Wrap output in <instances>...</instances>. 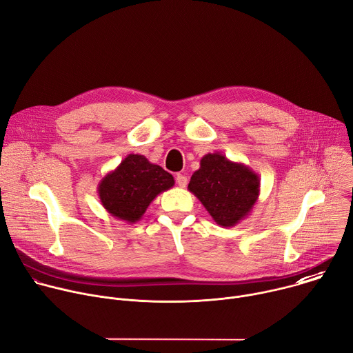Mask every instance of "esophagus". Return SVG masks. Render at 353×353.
I'll return each mask as SVG.
<instances>
[{
  "label": "esophagus",
  "mask_w": 353,
  "mask_h": 353,
  "mask_svg": "<svg viewBox=\"0 0 353 353\" xmlns=\"http://www.w3.org/2000/svg\"><path fill=\"white\" fill-rule=\"evenodd\" d=\"M176 183H177L180 187H185L187 183H188V179H187V176L179 173V174L176 176Z\"/></svg>",
  "instance_id": "1"
}]
</instances>
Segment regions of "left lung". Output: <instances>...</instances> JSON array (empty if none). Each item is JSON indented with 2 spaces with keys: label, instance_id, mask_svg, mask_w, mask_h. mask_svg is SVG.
Segmentation results:
<instances>
[{
  "label": "left lung",
  "instance_id": "8db88e82",
  "mask_svg": "<svg viewBox=\"0 0 353 353\" xmlns=\"http://www.w3.org/2000/svg\"><path fill=\"white\" fill-rule=\"evenodd\" d=\"M188 190L219 226L232 228L253 211L260 195V179L244 163L215 152L201 159Z\"/></svg>",
  "mask_w": 353,
  "mask_h": 353
}]
</instances>
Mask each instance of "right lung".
Segmentation results:
<instances>
[{"label":"right lung","mask_w":353,"mask_h":353,"mask_svg":"<svg viewBox=\"0 0 353 353\" xmlns=\"http://www.w3.org/2000/svg\"><path fill=\"white\" fill-rule=\"evenodd\" d=\"M174 185V179L143 155L130 154L97 185L100 203L116 219L138 222L150 203Z\"/></svg>","instance_id":"obj_1"}]
</instances>
